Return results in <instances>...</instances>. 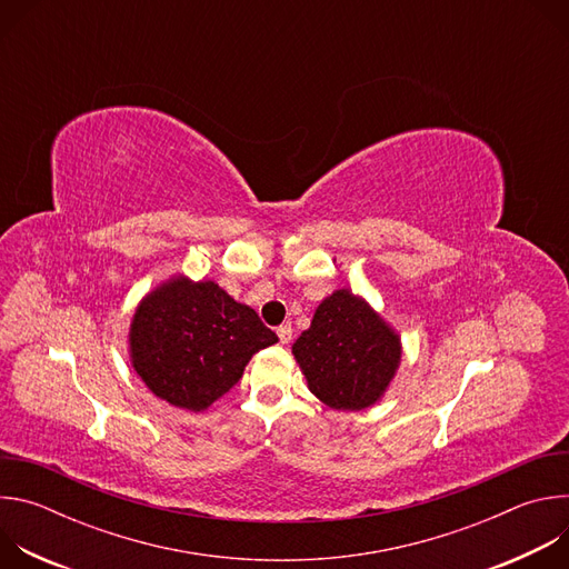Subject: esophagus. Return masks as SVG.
Here are the masks:
<instances>
[{"mask_svg": "<svg viewBox=\"0 0 569 569\" xmlns=\"http://www.w3.org/2000/svg\"><path fill=\"white\" fill-rule=\"evenodd\" d=\"M277 336H279L281 345H290V340H292V327H290V323H283V327H279Z\"/></svg>", "mask_w": 569, "mask_h": 569, "instance_id": "34e87169", "label": "esophagus"}]
</instances>
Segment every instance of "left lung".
I'll return each mask as SVG.
<instances>
[{
    "label": "left lung",
    "mask_w": 569,
    "mask_h": 569,
    "mask_svg": "<svg viewBox=\"0 0 569 569\" xmlns=\"http://www.w3.org/2000/svg\"><path fill=\"white\" fill-rule=\"evenodd\" d=\"M308 389L331 410L360 412L380 402L400 360L398 331L347 288L323 297L310 327L292 345Z\"/></svg>",
    "instance_id": "1"
}]
</instances>
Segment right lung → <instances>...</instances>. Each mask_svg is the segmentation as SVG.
<instances>
[{"mask_svg": "<svg viewBox=\"0 0 569 569\" xmlns=\"http://www.w3.org/2000/svg\"><path fill=\"white\" fill-rule=\"evenodd\" d=\"M279 338L248 303L216 281L173 274L148 290L128 329L130 365L161 400L204 412L246 371L254 353Z\"/></svg>", "mask_w": 569, "mask_h": 569, "instance_id": "1", "label": "right lung"}]
</instances>
